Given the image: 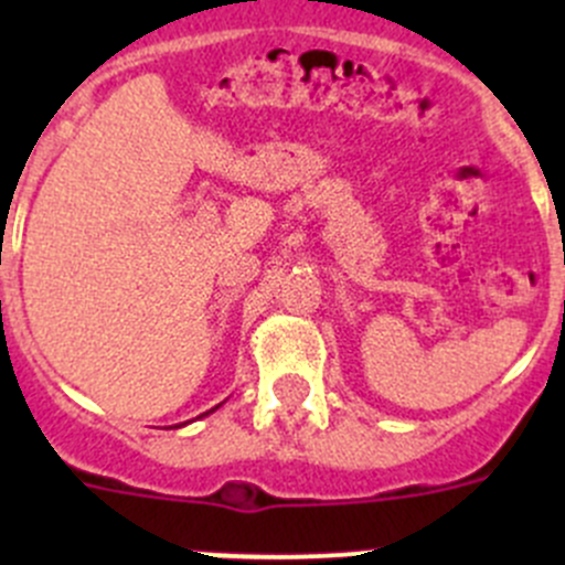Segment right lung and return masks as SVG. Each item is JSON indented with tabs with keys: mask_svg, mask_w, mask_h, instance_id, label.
Here are the masks:
<instances>
[{
	"mask_svg": "<svg viewBox=\"0 0 565 565\" xmlns=\"http://www.w3.org/2000/svg\"><path fill=\"white\" fill-rule=\"evenodd\" d=\"M213 409H215V407H213ZM213 409H210V413H213ZM204 415H207V413H204Z\"/></svg>",
	"mask_w": 565,
	"mask_h": 565,
	"instance_id": "obj_1",
	"label": "right lung"
}]
</instances>
